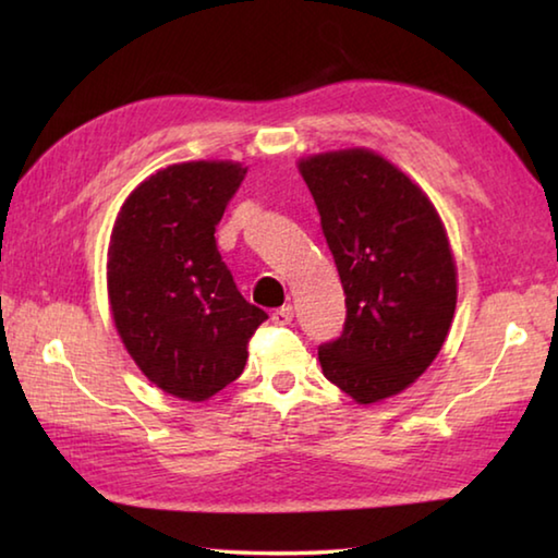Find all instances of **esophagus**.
Instances as JSON below:
<instances>
[{"label":"esophagus","instance_id":"1","mask_svg":"<svg viewBox=\"0 0 558 558\" xmlns=\"http://www.w3.org/2000/svg\"><path fill=\"white\" fill-rule=\"evenodd\" d=\"M292 315H295V313H292V305H282V307L276 310V313L270 315V319L276 325H290L292 323Z\"/></svg>","mask_w":558,"mask_h":558}]
</instances>
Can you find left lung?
Wrapping results in <instances>:
<instances>
[{
	"instance_id": "8db88e82",
	"label": "left lung",
	"mask_w": 558,
	"mask_h": 558,
	"mask_svg": "<svg viewBox=\"0 0 558 558\" xmlns=\"http://www.w3.org/2000/svg\"><path fill=\"white\" fill-rule=\"evenodd\" d=\"M300 174L344 288L342 335L319 344L323 374L356 403L403 391L438 356L458 280L436 206L369 149L307 157Z\"/></svg>"
}]
</instances>
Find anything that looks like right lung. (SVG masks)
<instances>
[{
  "instance_id": "1",
  "label": "right lung",
  "mask_w": 558,
  "mask_h": 558,
  "mask_svg": "<svg viewBox=\"0 0 558 558\" xmlns=\"http://www.w3.org/2000/svg\"><path fill=\"white\" fill-rule=\"evenodd\" d=\"M248 169L184 162L132 192L112 226L108 295L122 344L149 381L204 401L235 381L268 319L235 288L216 226Z\"/></svg>"
}]
</instances>
